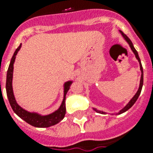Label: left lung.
Instances as JSON below:
<instances>
[{
    "label": "left lung",
    "mask_w": 153,
    "mask_h": 153,
    "mask_svg": "<svg viewBox=\"0 0 153 153\" xmlns=\"http://www.w3.org/2000/svg\"><path fill=\"white\" fill-rule=\"evenodd\" d=\"M120 33H121V35L123 36V38H125V40L128 43V45H129V47H130V48H131V50L133 51V52L134 53L135 55V57H136V59L138 60V62H139V65H140V70H141V79H140V83H139V88H138V90L137 91V93H136V94H135L134 96L133 97V98H132L129 102H128V103L126 105V106L123 108L122 110H120V111H119L118 113H116V115H118V114H121V113H124L126 111H128L130 107H131L135 103V102L137 101V99H138V97H139V95H140V93H141V91H142V88H143V67H142V64H141V60H140V58H139V56H138V52H137V51L135 50V48L134 47V45H133V43H132V42L130 41V39L126 36V35L123 33V32L120 31ZM93 110L96 111V112L97 113H101V114H106V112H104V111H98V110L95 109V108H93Z\"/></svg>",
    "instance_id": "8db88e82"
}]
</instances>
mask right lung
Listing matches in <instances>:
<instances>
[{
    "label": "right lung",
    "mask_w": 153,
    "mask_h": 153,
    "mask_svg": "<svg viewBox=\"0 0 153 153\" xmlns=\"http://www.w3.org/2000/svg\"><path fill=\"white\" fill-rule=\"evenodd\" d=\"M21 48V44L19 46V47L15 50V53L10 60V63L9 65L8 70H7V75H6V84H5V88H6V94L8 97L9 102L11 106L12 109L16 115L19 116L22 120H24L29 125H33L34 127L38 128H47L52 125L58 124L60 120H62L65 115L66 108H65V96H66L67 92L70 89V87L71 83H73L72 81H68L65 82L64 84V98L62 103L60 106L51 114L47 115H39L38 113L29 112L26 110L23 109L21 106L18 105L16 102V100L14 96L13 93V88H12V79H13V70H14V63H15V57L18 53L19 49Z\"/></svg>",
    "instance_id": "1"
}]
</instances>
